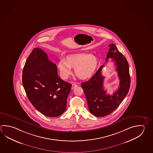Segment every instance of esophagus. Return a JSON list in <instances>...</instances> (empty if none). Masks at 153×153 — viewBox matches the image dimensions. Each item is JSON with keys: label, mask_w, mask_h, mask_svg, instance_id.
Segmentation results:
<instances>
[{"label": "esophagus", "mask_w": 153, "mask_h": 153, "mask_svg": "<svg viewBox=\"0 0 153 153\" xmlns=\"http://www.w3.org/2000/svg\"><path fill=\"white\" fill-rule=\"evenodd\" d=\"M76 87H77V84H76L74 83L72 84L71 88H72V89H74Z\"/></svg>", "instance_id": "obj_1"}]
</instances>
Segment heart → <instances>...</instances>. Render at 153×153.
Returning a JSON list of instances; mask_svg holds the SVG:
<instances>
[{
	"mask_svg": "<svg viewBox=\"0 0 153 153\" xmlns=\"http://www.w3.org/2000/svg\"><path fill=\"white\" fill-rule=\"evenodd\" d=\"M98 65V60L95 56L87 52H75L67 55L64 59L57 63V68L61 77L66 79L75 68V73L79 78L85 79L91 77Z\"/></svg>",
	"mask_w": 153,
	"mask_h": 153,
	"instance_id": "heart-1",
	"label": "heart"
}]
</instances>
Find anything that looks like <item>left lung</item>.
I'll return each mask as SVG.
<instances>
[{
	"label": "left lung",
	"instance_id": "obj_1",
	"mask_svg": "<svg viewBox=\"0 0 153 153\" xmlns=\"http://www.w3.org/2000/svg\"><path fill=\"white\" fill-rule=\"evenodd\" d=\"M106 62L111 58L116 66L120 84L118 89L112 95L107 94L103 87L104 78L102 70L104 65L100 66L89 80L81 83V87L87 98L90 112L97 117H104L114 111L127 96L130 85L129 64L127 59L118 50L114 44H110Z\"/></svg>",
	"mask_w": 153,
	"mask_h": 153
}]
</instances>
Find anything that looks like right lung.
Here are the masks:
<instances>
[{"label":"right lung","instance_id":"add662e5","mask_svg":"<svg viewBox=\"0 0 153 153\" xmlns=\"http://www.w3.org/2000/svg\"><path fill=\"white\" fill-rule=\"evenodd\" d=\"M22 82L29 100L44 115L58 117L66 110L71 84L58 77L56 65L49 61L43 50L34 48L29 55Z\"/></svg>","mask_w":153,"mask_h":153}]
</instances>
